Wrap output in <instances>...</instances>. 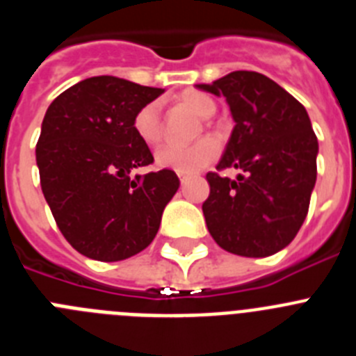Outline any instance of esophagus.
I'll return each mask as SVG.
<instances>
[{"mask_svg":"<svg viewBox=\"0 0 356 356\" xmlns=\"http://www.w3.org/2000/svg\"><path fill=\"white\" fill-rule=\"evenodd\" d=\"M178 178H180L181 184H185V181L188 180V176H187V175H184V172H178Z\"/></svg>","mask_w":356,"mask_h":356,"instance_id":"34e87169","label":"esophagus"}]
</instances>
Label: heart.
<instances>
[{
	"mask_svg": "<svg viewBox=\"0 0 356 356\" xmlns=\"http://www.w3.org/2000/svg\"><path fill=\"white\" fill-rule=\"evenodd\" d=\"M178 102L191 108L200 118H210L216 112V103L207 94L187 90L178 97ZM134 131L147 146H155L162 139V121H160V103L149 102L140 106L134 115ZM219 155V144L212 137H203L187 146L163 144L156 149L155 162L160 168L176 172H194L209 165Z\"/></svg>",
	"mask_w": 356,
	"mask_h": 356,
	"instance_id": "obj_1",
	"label": "heart"
}]
</instances>
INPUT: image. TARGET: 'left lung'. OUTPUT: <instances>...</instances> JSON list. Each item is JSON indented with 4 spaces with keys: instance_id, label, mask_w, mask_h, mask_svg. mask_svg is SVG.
Segmentation results:
<instances>
[{
    "instance_id": "8db88e82",
    "label": "left lung",
    "mask_w": 356,
    "mask_h": 356,
    "mask_svg": "<svg viewBox=\"0 0 356 356\" xmlns=\"http://www.w3.org/2000/svg\"><path fill=\"white\" fill-rule=\"evenodd\" d=\"M197 89L222 94L235 121L217 171H242L237 180L207 175V228L229 253L253 259L278 253L300 232L317 178L319 144L307 110L254 71H234Z\"/></svg>"
}]
</instances>
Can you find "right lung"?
Segmentation results:
<instances>
[{"label":"right lung","instance_id":"1","mask_svg":"<svg viewBox=\"0 0 356 356\" xmlns=\"http://www.w3.org/2000/svg\"><path fill=\"white\" fill-rule=\"evenodd\" d=\"M162 92L92 76L64 90L44 115L35 147L42 194L65 241L89 259L118 262L149 246L180 187L171 169L130 175L153 163L134 115Z\"/></svg>","mask_w":356,"mask_h":356}]
</instances>
